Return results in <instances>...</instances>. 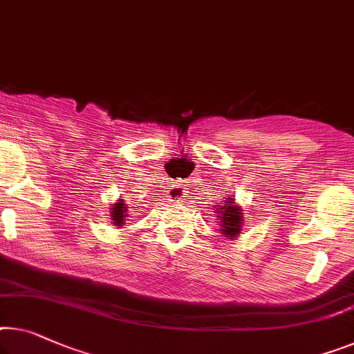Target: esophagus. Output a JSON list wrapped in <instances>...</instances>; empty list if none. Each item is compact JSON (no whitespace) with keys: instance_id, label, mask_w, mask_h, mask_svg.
Returning <instances> with one entry per match:
<instances>
[{"instance_id":"34e87169","label":"esophagus","mask_w":354,"mask_h":354,"mask_svg":"<svg viewBox=\"0 0 354 354\" xmlns=\"http://www.w3.org/2000/svg\"><path fill=\"white\" fill-rule=\"evenodd\" d=\"M170 198H173V200L181 198V191H179V189H175V191H171V194H170Z\"/></svg>"}]
</instances>
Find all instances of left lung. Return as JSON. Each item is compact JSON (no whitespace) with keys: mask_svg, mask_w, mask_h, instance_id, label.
<instances>
[{"mask_svg":"<svg viewBox=\"0 0 354 354\" xmlns=\"http://www.w3.org/2000/svg\"><path fill=\"white\" fill-rule=\"evenodd\" d=\"M218 213H219V225L223 229V234L225 236H236L241 230V209L239 205H235L234 200H225L221 205H218ZM218 223V221H216Z\"/></svg>","mask_w":354,"mask_h":354,"instance_id":"8db88e82","label":"left lung"}]
</instances>
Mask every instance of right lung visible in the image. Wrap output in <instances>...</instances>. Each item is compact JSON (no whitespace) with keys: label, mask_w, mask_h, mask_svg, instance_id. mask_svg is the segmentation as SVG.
<instances>
[{"label":"right lung","mask_w":354,"mask_h":354,"mask_svg":"<svg viewBox=\"0 0 354 354\" xmlns=\"http://www.w3.org/2000/svg\"><path fill=\"white\" fill-rule=\"evenodd\" d=\"M127 216H129V214H127L125 203L122 202V200H119V203L115 205L113 211H111V218H113L115 225H124Z\"/></svg>","instance_id":"1"}]
</instances>
